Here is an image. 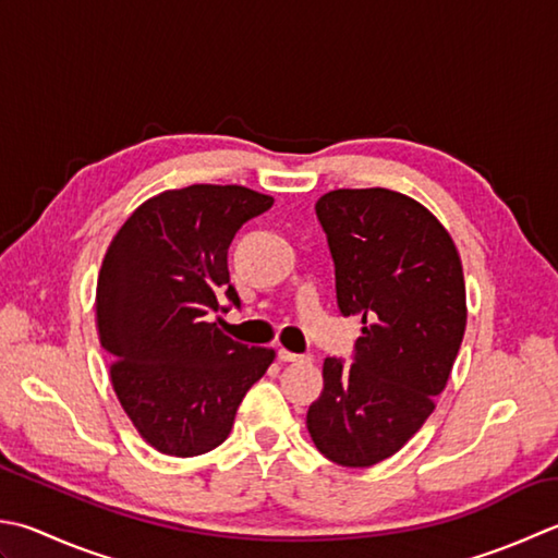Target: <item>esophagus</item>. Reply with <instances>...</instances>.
<instances>
[{"label":"esophagus","mask_w":558,"mask_h":558,"mask_svg":"<svg viewBox=\"0 0 558 558\" xmlns=\"http://www.w3.org/2000/svg\"><path fill=\"white\" fill-rule=\"evenodd\" d=\"M278 360H280V363H312L310 355L290 353V351H286V348H280V351H278Z\"/></svg>","instance_id":"34e87169"}]
</instances>
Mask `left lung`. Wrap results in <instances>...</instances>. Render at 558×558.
<instances>
[{
  "instance_id": "1",
  "label": "left lung",
  "mask_w": 558,
  "mask_h": 558,
  "mask_svg": "<svg viewBox=\"0 0 558 558\" xmlns=\"http://www.w3.org/2000/svg\"><path fill=\"white\" fill-rule=\"evenodd\" d=\"M336 264V298L363 316L355 363L324 360L307 413L326 460L365 469L399 452L435 411L466 329L460 251L428 207L387 189L316 201Z\"/></svg>"
}]
</instances>
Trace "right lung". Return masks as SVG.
I'll list each match as a JSON object with an SVG mask.
<instances>
[{"label": "right lung", "mask_w": 558, "mask_h": 558, "mask_svg": "<svg viewBox=\"0 0 558 558\" xmlns=\"http://www.w3.org/2000/svg\"><path fill=\"white\" fill-rule=\"evenodd\" d=\"M270 195L195 183L142 203L118 229L96 282L98 341L111 385L142 440L195 457L227 440L236 409L276 351L236 343L210 322L239 307L227 248Z\"/></svg>", "instance_id": "1"}]
</instances>
